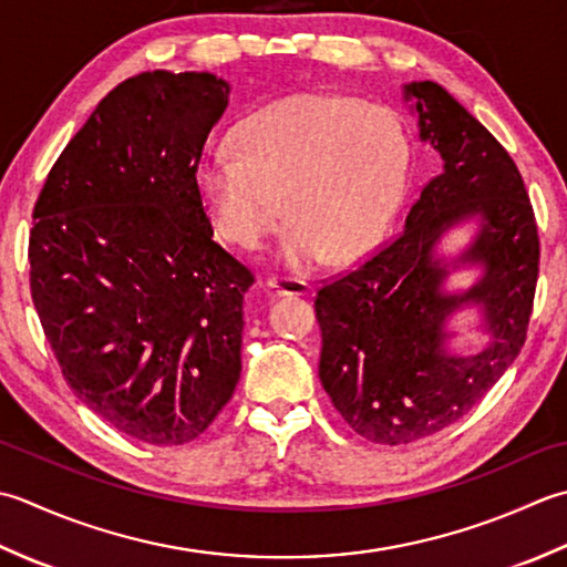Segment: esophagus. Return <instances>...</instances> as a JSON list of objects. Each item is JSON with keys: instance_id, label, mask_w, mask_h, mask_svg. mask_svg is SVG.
Segmentation results:
<instances>
[{"instance_id": "34e87169", "label": "esophagus", "mask_w": 567, "mask_h": 567, "mask_svg": "<svg viewBox=\"0 0 567 567\" xmlns=\"http://www.w3.org/2000/svg\"><path fill=\"white\" fill-rule=\"evenodd\" d=\"M264 286H267L274 296H306L310 291L308 281L291 279V276H269Z\"/></svg>"}]
</instances>
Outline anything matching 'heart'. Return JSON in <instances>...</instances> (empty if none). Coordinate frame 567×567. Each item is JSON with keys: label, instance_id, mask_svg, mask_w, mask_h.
Returning a JSON list of instances; mask_svg holds the SVG:
<instances>
[{"label": "heart", "instance_id": "obj_1", "mask_svg": "<svg viewBox=\"0 0 567 567\" xmlns=\"http://www.w3.org/2000/svg\"><path fill=\"white\" fill-rule=\"evenodd\" d=\"M409 156L396 112L300 92L249 114L235 130V148H207L195 190L229 245L259 249L286 213L288 267L308 269L326 254L344 264L372 247L394 215Z\"/></svg>", "mask_w": 567, "mask_h": 567}]
</instances>
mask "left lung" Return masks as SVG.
Instances as JSON below:
<instances>
[{"instance_id":"1","label":"left lung","mask_w":567,"mask_h":567,"mask_svg":"<svg viewBox=\"0 0 567 567\" xmlns=\"http://www.w3.org/2000/svg\"><path fill=\"white\" fill-rule=\"evenodd\" d=\"M403 92L443 171L421 188L394 239L322 281L316 296L322 389L350 429L379 445L441 433L499 381L526 342L540 257L534 205L509 152L437 83ZM467 216L481 217V233L460 261L480 260L485 276L465 295H443L446 270L432 245ZM465 302L485 308L493 332L491 348L472 358L450 353L442 330Z\"/></svg>"}]
</instances>
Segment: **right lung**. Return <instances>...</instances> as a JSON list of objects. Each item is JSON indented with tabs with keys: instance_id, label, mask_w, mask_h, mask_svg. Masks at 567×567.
Here are the masks:
<instances>
[{
	"instance_id": "1",
	"label": "right lung",
	"mask_w": 567,
	"mask_h": 567,
	"mask_svg": "<svg viewBox=\"0 0 567 567\" xmlns=\"http://www.w3.org/2000/svg\"><path fill=\"white\" fill-rule=\"evenodd\" d=\"M229 102L210 73H138L100 102L33 205L29 286L73 394L148 445L200 437L241 372L254 274L213 239L195 166Z\"/></svg>"
}]
</instances>
